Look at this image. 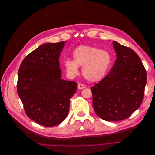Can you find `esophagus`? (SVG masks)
I'll return each instance as SVG.
<instances>
[{
    "label": "esophagus",
    "instance_id": "1",
    "mask_svg": "<svg viewBox=\"0 0 155 155\" xmlns=\"http://www.w3.org/2000/svg\"><path fill=\"white\" fill-rule=\"evenodd\" d=\"M78 88H79V89H83V88H85V85H84V84H78Z\"/></svg>",
    "mask_w": 155,
    "mask_h": 155
}]
</instances>
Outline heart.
<instances>
[{"instance_id": "1", "label": "heart", "mask_w": 155, "mask_h": 155, "mask_svg": "<svg viewBox=\"0 0 155 155\" xmlns=\"http://www.w3.org/2000/svg\"><path fill=\"white\" fill-rule=\"evenodd\" d=\"M73 60L67 58L64 67L68 76L74 78L82 67L84 78L90 82H98L105 76L111 62L110 54L96 47L82 45L73 52Z\"/></svg>"}]
</instances>
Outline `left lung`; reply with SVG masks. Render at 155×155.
Returning a JSON list of instances; mask_svg holds the SVG:
<instances>
[{
	"mask_svg": "<svg viewBox=\"0 0 155 155\" xmlns=\"http://www.w3.org/2000/svg\"><path fill=\"white\" fill-rule=\"evenodd\" d=\"M117 59L109 73L91 88L93 106L106 121L128 118L141 105L147 73L137 54L115 41L112 43Z\"/></svg>",
	"mask_w": 155,
	"mask_h": 155,
	"instance_id": "left-lung-1",
	"label": "left lung"
}]
</instances>
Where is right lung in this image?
<instances>
[{"mask_svg": "<svg viewBox=\"0 0 155 155\" xmlns=\"http://www.w3.org/2000/svg\"><path fill=\"white\" fill-rule=\"evenodd\" d=\"M65 41L40 45L22 60L17 91L26 115L38 124L52 127L67 117L77 83L61 79L59 57Z\"/></svg>", "mask_w": 155, "mask_h": 155, "instance_id": "1", "label": "right lung"}]
</instances>
